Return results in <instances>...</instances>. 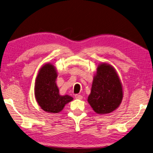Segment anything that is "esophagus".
<instances>
[{
	"instance_id": "34e87169",
	"label": "esophagus",
	"mask_w": 153,
	"mask_h": 153,
	"mask_svg": "<svg viewBox=\"0 0 153 153\" xmlns=\"http://www.w3.org/2000/svg\"><path fill=\"white\" fill-rule=\"evenodd\" d=\"M75 98H76V99L82 100V98H83V97H82V95H80V94H76V95H75Z\"/></svg>"
}]
</instances>
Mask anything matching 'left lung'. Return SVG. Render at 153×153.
I'll list each match as a JSON object with an SVG mask.
<instances>
[{
  "label": "left lung",
  "mask_w": 153,
  "mask_h": 153,
  "mask_svg": "<svg viewBox=\"0 0 153 153\" xmlns=\"http://www.w3.org/2000/svg\"><path fill=\"white\" fill-rule=\"evenodd\" d=\"M122 98V86L115 69L109 65H100L88 98L93 110L98 114L109 113L119 107Z\"/></svg>",
  "instance_id": "8db88e82"
}]
</instances>
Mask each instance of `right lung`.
Segmentation results:
<instances>
[{
	"mask_svg": "<svg viewBox=\"0 0 153 153\" xmlns=\"http://www.w3.org/2000/svg\"><path fill=\"white\" fill-rule=\"evenodd\" d=\"M57 74L55 67L46 64L40 69L36 79L35 97L38 105L48 113H57L67 103L73 100L69 95L61 96L55 80Z\"/></svg>",
	"mask_w": 153,
	"mask_h": 153,
	"instance_id": "1",
	"label": "right lung"
}]
</instances>
